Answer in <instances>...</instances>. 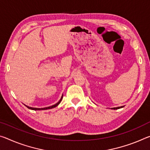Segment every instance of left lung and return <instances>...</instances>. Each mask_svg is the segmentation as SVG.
Wrapping results in <instances>:
<instances>
[{
    "label": "left lung",
    "mask_w": 150,
    "mask_h": 150,
    "mask_svg": "<svg viewBox=\"0 0 150 150\" xmlns=\"http://www.w3.org/2000/svg\"><path fill=\"white\" fill-rule=\"evenodd\" d=\"M124 106H121V107H117V108H111L112 109H120V108H123Z\"/></svg>",
    "instance_id": "obj_1"
}]
</instances>
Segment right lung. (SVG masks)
I'll return each mask as SVG.
<instances>
[{"mask_svg":"<svg viewBox=\"0 0 150 150\" xmlns=\"http://www.w3.org/2000/svg\"><path fill=\"white\" fill-rule=\"evenodd\" d=\"M62 99H63V96H62V97H61V98L60 100H59V101H58L56 104H54V105H52V106H49V107H47V108H31V107H28V106L26 105H25L26 107H27V108L30 109H32V110H35V111H36V110H45V109H52V108H55V107L57 106L59 104L61 103V101H62Z\"/></svg>","mask_w":150,"mask_h":150,"instance_id":"obj_1","label":"right lung"}]
</instances>
